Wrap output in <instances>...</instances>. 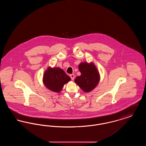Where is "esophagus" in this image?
I'll return each mask as SVG.
<instances>
[{
	"label": "esophagus",
	"mask_w": 146,
	"mask_h": 146,
	"mask_svg": "<svg viewBox=\"0 0 146 146\" xmlns=\"http://www.w3.org/2000/svg\"><path fill=\"white\" fill-rule=\"evenodd\" d=\"M70 78H71V79H72V80H74V77H75V76H74V74H70Z\"/></svg>",
	"instance_id": "esophagus-1"
}]
</instances>
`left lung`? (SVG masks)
<instances>
[{
	"mask_svg": "<svg viewBox=\"0 0 146 146\" xmlns=\"http://www.w3.org/2000/svg\"><path fill=\"white\" fill-rule=\"evenodd\" d=\"M79 70L81 73L80 76L75 79V82L85 92L92 90L100 80V76L95 65L91 63H81L79 65Z\"/></svg>",
	"mask_w": 146,
	"mask_h": 146,
	"instance_id": "8db88e82",
	"label": "left lung"
}]
</instances>
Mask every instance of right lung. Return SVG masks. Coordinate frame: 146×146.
Returning a JSON list of instances; mask_svg holds the SVG:
<instances>
[{"instance_id": "obj_1", "label": "right lung", "mask_w": 146, "mask_h": 146, "mask_svg": "<svg viewBox=\"0 0 146 146\" xmlns=\"http://www.w3.org/2000/svg\"><path fill=\"white\" fill-rule=\"evenodd\" d=\"M70 80V78L67 76L62 69L56 67H49L43 76V83L49 90L54 92H60L65 84Z\"/></svg>"}]
</instances>
